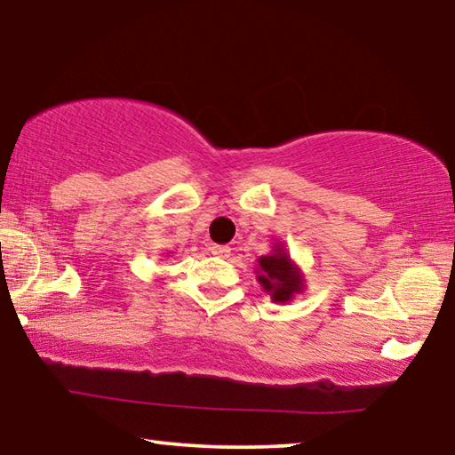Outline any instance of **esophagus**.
<instances>
[{
    "mask_svg": "<svg viewBox=\"0 0 455 455\" xmlns=\"http://www.w3.org/2000/svg\"><path fill=\"white\" fill-rule=\"evenodd\" d=\"M209 252H212L213 256H220V259H228L232 250H229V246H220V243H212V246H209Z\"/></svg>",
    "mask_w": 455,
    "mask_h": 455,
    "instance_id": "esophagus-1",
    "label": "esophagus"
}]
</instances>
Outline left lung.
<instances>
[{
	"label": "left lung",
	"instance_id": "1",
	"mask_svg": "<svg viewBox=\"0 0 455 455\" xmlns=\"http://www.w3.org/2000/svg\"><path fill=\"white\" fill-rule=\"evenodd\" d=\"M259 267L254 268L256 281L265 289L267 295H271L275 304H289L295 299V295H301L306 289V276L301 273L299 265L289 256L285 243L275 242L271 252L260 256Z\"/></svg>",
	"mask_w": 455,
	"mask_h": 455
}]
</instances>
